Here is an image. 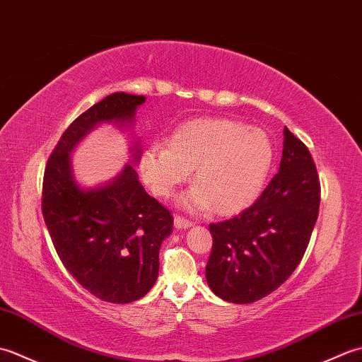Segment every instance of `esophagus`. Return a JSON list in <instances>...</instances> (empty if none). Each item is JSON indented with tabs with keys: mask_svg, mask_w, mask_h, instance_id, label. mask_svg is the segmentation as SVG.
<instances>
[{
	"mask_svg": "<svg viewBox=\"0 0 362 362\" xmlns=\"http://www.w3.org/2000/svg\"><path fill=\"white\" fill-rule=\"evenodd\" d=\"M174 226H175V228H188V227H191L193 226V222L191 221H188V219H185V218H182V216H179V214H175V218H174Z\"/></svg>",
	"mask_w": 362,
	"mask_h": 362,
	"instance_id": "obj_1",
	"label": "esophagus"
}]
</instances>
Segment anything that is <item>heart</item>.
<instances>
[{
	"label": "heart",
	"instance_id": "1",
	"mask_svg": "<svg viewBox=\"0 0 362 362\" xmlns=\"http://www.w3.org/2000/svg\"><path fill=\"white\" fill-rule=\"evenodd\" d=\"M169 146L153 144L141 157L144 182L169 197L194 169L197 185L182 197L189 210L235 214L257 201L274 163V144L264 130L228 118L183 122Z\"/></svg>",
	"mask_w": 362,
	"mask_h": 362
}]
</instances>
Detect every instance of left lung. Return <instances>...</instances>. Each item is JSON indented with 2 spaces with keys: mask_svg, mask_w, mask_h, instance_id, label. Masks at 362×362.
Returning <instances> with one entry per match:
<instances>
[{
  "mask_svg": "<svg viewBox=\"0 0 362 362\" xmlns=\"http://www.w3.org/2000/svg\"><path fill=\"white\" fill-rule=\"evenodd\" d=\"M283 135L280 169L257 202L209 227L213 247L206 283L226 302H257L286 281L316 226L320 205L316 165L288 127Z\"/></svg>",
  "mask_w": 362,
  "mask_h": 362,
  "instance_id": "1",
  "label": "left lung"
}]
</instances>
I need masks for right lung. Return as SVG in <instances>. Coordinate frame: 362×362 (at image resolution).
I'll return each mask as SVG.
<instances>
[{
  "instance_id": "1",
  "label": "right lung",
  "mask_w": 362,
  "mask_h": 362,
  "mask_svg": "<svg viewBox=\"0 0 362 362\" xmlns=\"http://www.w3.org/2000/svg\"><path fill=\"white\" fill-rule=\"evenodd\" d=\"M144 101L121 91L79 115L60 136L43 175L42 213L60 261L82 288L110 303H130L148 294L158 276L161 241L171 235L174 219L146 193L130 165L104 187L81 188L70 152L101 122L132 124ZM140 152L134 148L135 161Z\"/></svg>"
}]
</instances>
